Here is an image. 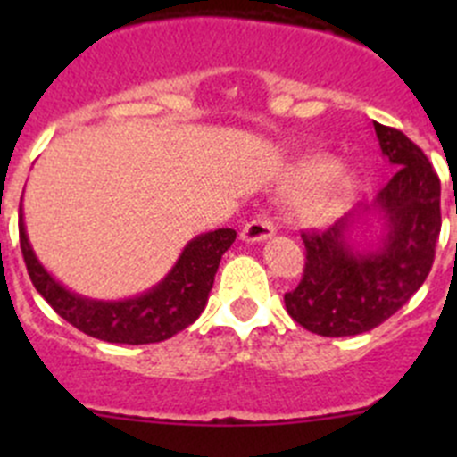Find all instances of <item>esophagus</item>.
Segmentation results:
<instances>
[{"label": "esophagus", "mask_w": 457, "mask_h": 457, "mask_svg": "<svg viewBox=\"0 0 457 457\" xmlns=\"http://www.w3.org/2000/svg\"><path fill=\"white\" fill-rule=\"evenodd\" d=\"M274 232L276 228L274 223H271L270 216H267V212H261V214H256V219H252L250 223L241 229V241L262 243L267 241V238L274 237Z\"/></svg>", "instance_id": "obj_1"}]
</instances>
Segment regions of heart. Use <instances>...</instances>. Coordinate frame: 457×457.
Returning <instances> with one entry per match:
<instances>
[{
    "label": "heart",
    "instance_id": "heart-1",
    "mask_svg": "<svg viewBox=\"0 0 457 457\" xmlns=\"http://www.w3.org/2000/svg\"><path fill=\"white\" fill-rule=\"evenodd\" d=\"M280 190L301 195L298 214L305 223L322 225L340 214L358 190L356 174L338 168L334 159L310 156L301 159L285 172Z\"/></svg>",
    "mask_w": 457,
    "mask_h": 457
}]
</instances>
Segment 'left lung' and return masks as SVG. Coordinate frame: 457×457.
I'll return each instance as SVG.
<instances>
[{
	"mask_svg": "<svg viewBox=\"0 0 457 457\" xmlns=\"http://www.w3.org/2000/svg\"><path fill=\"white\" fill-rule=\"evenodd\" d=\"M382 156L395 168L371 205L322 234H303V280L285 294L287 314L318 336H356L394 316L431 271L440 237V179L425 152L373 121Z\"/></svg>",
	"mask_w": 457,
	"mask_h": 457,
	"instance_id": "1",
	"label": "left lung"
}]
</instances>
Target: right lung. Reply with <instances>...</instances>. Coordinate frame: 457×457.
Instances as JSON below:
<instances>
[{
	"label": "right lung",
	"mask_w": 457,
	"mask_h": 457,
	"mask_svg": "<svg viewBox=\"0 0 457 457\" xmlns=\"http://www.w3.org/2000/svg\"><path fill=\"white\" fill-rule=\"evenodd\" d=\"M234 238L237 232L229 228L199 234L183 247L172 270L150 289L119 301H99L68 289L41 265L26 234L24 207H20L21 254L35 289L63 320L105 343H161L190 327L205 310L220 256Z\"/></svg>",
	"instance_id": "add662e5"
}]
</instances>
